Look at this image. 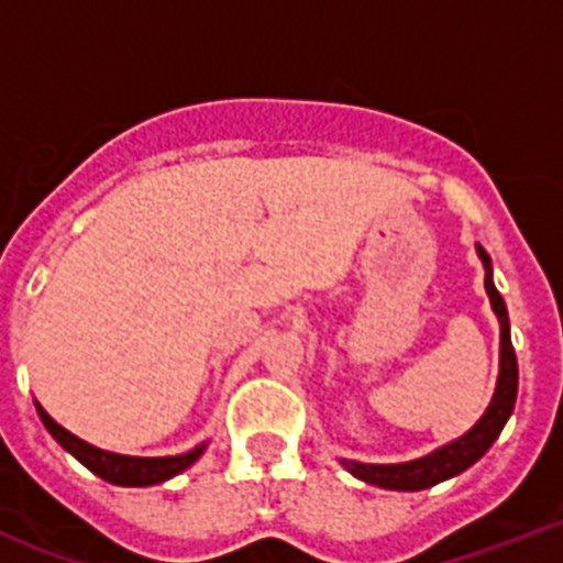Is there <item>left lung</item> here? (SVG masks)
Segmentation results:
<instances>
[{
	"label": "left lung",
	"instance_id": "obj_1",
	"mask_svg": "<svg viewBox=\"0 0 563 563\" xmlns=\"http://www.w3.org/2000/svg\"><path fill=\"white\" fill-rule=\"evenodd\" d=\"M485 263V291H488L490 307L499 318V379L494 400L485 409L476 427L471 432H464L462 438H455L450 444L438 446L435 453L415 459V462L402 464H362V462H342L356 479L368 482V485H379L388 490H423L432 488L438 482L459 476L467 471L471 464H476L482 455L488 453L490 444L497 441L506 420L511 418L517 400V356L511 347V327H508V309L503 295L497 291L494 280H490V256L476 247Z\"/></svg>",
	"mask_w": 563,
	"mask_h": 563
}]
</instances>
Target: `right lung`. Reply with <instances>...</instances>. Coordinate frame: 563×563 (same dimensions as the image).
<instances>
[{
	"label": "right lung",
	"mask_w": 563,
	"mask_h": 563,
	"mask_svg": "<svg viewBox=\"0 0 563 563\" xmlns=\"http://www.w3.org/2000/svg\"><path fill=\"white\" fill-rule=\"evenodd\" d=\"M34 406H37V415L40 420H43V427L52 432V438L64 446L66 453H73L87 471H92L104 482L125 485V488H145V485H157V482H166L172 479V476H178V473L187 471L189 464L198 462V455H201L203 446H207L201 444L184 455H163V459H140V455L108 453V450H99V446L87 444V441H81V438L73 435V432H66L57 420L48 418V411L43 409L37 400H34Z\"/></svg>",
	"instance_id": "1"
}]
</instances>
